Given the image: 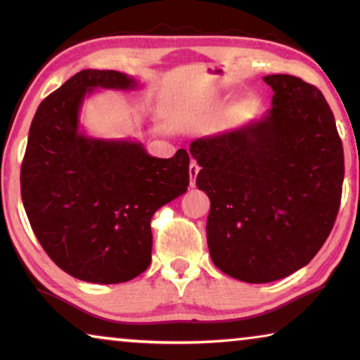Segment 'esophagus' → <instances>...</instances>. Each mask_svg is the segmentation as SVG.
<instances>
[{"mask_svg": "<svg viewBox=\"0 0 360 360\" xmlns=\"http://www.w3.org/2000/svg\"><path fill=\"white\" fill-rule=\"evenodd\" d=\"M200 172V167L196 164L195 160H191V164L188 167V175H190V185L195 186V180H196V175H198Z\"/></svg>", "mask_w": 360, "mask_h": 360, "instance_id": "34e87169", "label": "esophagus"}]
</instances>
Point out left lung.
Instances as JSON below:
<instances>
[{
    "label": "left lung",
    "instance_id": "left-lung-1",
    "mask_svg": "<svg viewBox=\"0 0 360 360\" xmlns=\"http://www.w3.org/2000/svg\"><path fill=\"white\" fill-rule=\"evenodd\" d=\"M272 108L260 117L195 139L196 186L211 208L206 239L229 277L269 283L304 267L331 233L344 180L336 121L316 86L267 75Z\"/></svg>",
    "mask_w": 360,
    "mask_h": 360
}]
</instances>
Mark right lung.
<instances>
[{
  "label": "right lung",
  "mask_w": 360,
  "mask_h": 360,
  "mask_svg": "<svg viewBox=\"0 0 360 360\" xmlns=\"http://www.w3.org/2000/svg\"><path fill=\"white\" fill-rule=\"evenodd\" d=\"M100 88L129 91L137 82L88 68L39 105L21 167V196L49 257L72 277L110 285L149 267L150 219L186 191L190 157L179 149L159 159L137 141L86 136L82 105Z\"/></svg>",
  "instance_id": "right-lung-1"
}]
</instances>
